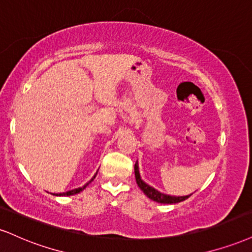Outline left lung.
Listing matches in <instances>:
<instances>
[{"label":"left lung","mask_w":252,"mask_h":252,"mask_svg":"<svg viewBox=\"0 0 252 252\" xmlns=\"http://www.w3.org/2000/svg\"><path fill=\"white\" fill-rule=\"evenodd\" d=\"M135 177H136V183L139 187V189L143 191L145 195L149 197L150 199L153 201L158 202V203H164V204H174V203H180L182 201H186L187 198H189L191 195L188 196H169V195H164V193L157 191L156 189H154L153 187L148 186L147 183H144L143 181L141 180V176H139V171H138V163H135Z\"/></svg>","instance_id":"1"}]
</instances>
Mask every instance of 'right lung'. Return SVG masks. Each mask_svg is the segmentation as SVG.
Wrapping results in <instances>:
<instances>
[{
	"instance_id": "right-lung-1",
	"label": "right lung",
	"mask_w": 252,
	"mask_h": 252,
	"mask_svg": "<svg viewBox=\"0 0 252 252\" xmlns=\"http://www.w3.org/2000/svg\"><path fill=\"white\" fill-rule=\"evenodd\" d=\"M96 175H97V174H96ZM96 175L94 176V177L92 178V181H94V178L96 177ZM92 181H90V182H92ZM90 182H89V183H90ZM89 183H87L86 186H83V187H82V188H78V189H74V190H70V191L62 192V193H54V195H55V196H71V195H75V193H78V192H81L82 190H84V189H86L87 186H88V184H89Z\"/></svg>"
}]
</instances>
